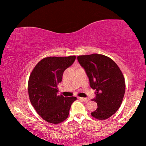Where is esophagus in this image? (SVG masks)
Segmentation results:
<instances>
[{
  "mask_svg": "<svg viewBox=\"0 0 146 146\" xmlns=\"http://www.w3.org/2000/svg\"><path fill=\"white\" fill-rule=\"evenodd\" d=\"M78 99L79 100H81L84 101L85 102H87L89 100L88 98H82V97H78Z\"/></svg>",
  "mask_w": 146,
  "mask_h": 146,
  "instance_id": "1",
  "label": "esophagus"
}]
</instances>
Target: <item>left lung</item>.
Segmentation results:
<instances>
[{
	"instance_id": "8db88e82",
	"label": "left lung",
	"mask_w": 146,
	"mask_h": 146,
	"mask_svg": "<svg viewBox=\"0 0 146 146\" xmlns=\"http://www.w3.org/2000/svg\"><path fill=\"white\" fill-rule=\"evenodd\" d=\"M80 64L85 70L90 85L96 90L92 100L98 108L92 116L104 120L111 117L120 107L125 94L124 77L115 62L102 54H92L77 57Z\"/></svg>"
}]
</instances>
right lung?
Here are the masks:
<instances>
[{
  "mask_svg": "<svg viewBox=\"0 0 146 146\" xmlns=\"http://www.w3.org/2000/svg\"><path fill=\"white\" fill-rule=\"evenodd\" d=\"M75 56H50L41 60L30 75L28 90L30 101L43 119L51 123H61L68 117L71 105L76 97L58 95V85L63 73L72 64Z\"/></svg>",
  "mask_w": 146,
  "mask_h": 146,
  "instance_id": "right-lung-1",
  "label": "right lung"
}]
</instances>
